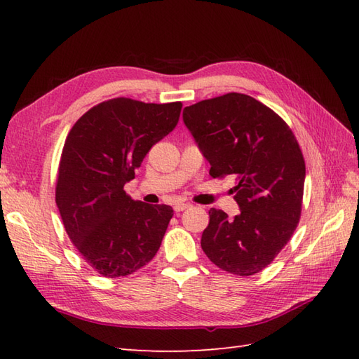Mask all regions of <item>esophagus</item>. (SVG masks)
Segmentation results:
<instances>
[{
  "mask_svg": "<svg viewBox=\"0 0 359 359\" xmlns=\"http://www.w3.org/2000/svg\"><path fill=\"white\" fill-rule=\"evenodd\" d=\"M187 208H189V203H175L174 205V211L175 212H180V211H184Z\"/></svg>",
  "mask_w": 359,
  "mask_h": 359,
  "instance_id": "obj_1",
  "label": "esophagus"
}]
</instances>
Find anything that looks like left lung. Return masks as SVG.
Returning <instances> with one entry per match:
<instances>
[{
	"label": "left lung",
	"instance_id": "obj_1",
	"mask_svg": "<svg viewBox=\"0 0 359 359\" xmlns=\"http://www.w3.org/2000/svg\"><path fill=\"white\" fill-rule=\"evenodd\" d=\"M184 121L211 165L210 175L236 179L241 212L208 211L201 245L210 261L236 276L273 262L301 219L306 162L292 129L256 98L230 93L184 109Z\"/></svg>",
	"mask_w": 359,
	"mask_h": 359
}]
</instances>
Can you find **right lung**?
Wrapping results in <instances>:
<instances>
[{
  "mask_svg": "<svg viewBox=\"0 0 359 359\" xmlns=\"http://www.w3.org/2000/svg\"><path fill=\"white\" fill-rule=\"evenodd\" d=\"M180 111V102L111 98L83 114L66 137L55 202L74 247L104 278L129 276L160 248L172 208L131 199L125 184L177 126Z\"/></svg>",
  "mask_w": 359,
  "mask_h": 359,
  "instance_id": "1",
  "label": "right lung"
}]
</instances>
